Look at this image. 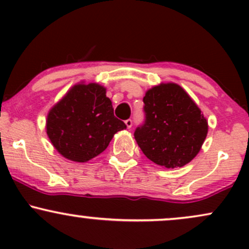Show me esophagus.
I'll list each match as a JSON object with an SVG mask.
<instances>
[{"label":"esophagus","mask_w":249,"mask_h":249,"mask_svg":"<svg viewBox=\"0 0 249 249\" xmlns=\"http://www.w3.org/2000/svg\"><path fill=\"white\" fill-rule=\"evenodd\" d=\"M125 125H126L127 128H131V127H132V125H133L132 119H126V121H125Z\"/></svg>","instance_id":"obj_1"}]
</instances>
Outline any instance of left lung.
I'll use <instances>...</instances> for the list:
<instances>
[{
	"instance_id": "1",
	"label": "left lung",
	"mask_w": 249,
	"mask_h": 249,
	"mask_svg": "<svg viewBox=\"0 0 249 249\" xmlns=\"http://www.w3.org/2000/svg\"><path fill=\"white\" fill-rule=\"evenodd\" d=\"M142 102L144 123L134 131L142 153L166 168L192 160L204 144L208 126L184 89L173 83L158 85L147 91Z\"/></svg>"
}]
</instances>
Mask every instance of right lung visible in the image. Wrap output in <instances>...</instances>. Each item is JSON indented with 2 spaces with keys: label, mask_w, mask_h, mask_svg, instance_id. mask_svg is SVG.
I'll return each mask as SVG.
<instances>
[{
  "label": "right lung",
  "mask_w": 249,
  "mask_h": 249,
  "mask_svg": "<svg viewBox=\"0 0 249 249\" xmlns=\"http://www.w3.org/2000/svg\"><path fill=\"white\" fill-rule=\"evenodd\" d=\"M98 84H77L50 110L47 133L65 158L85 162L102 153L113 134L126 128Z\"/></svg>",
  "instance_id": "right-lung-1"
}]
</instances>
